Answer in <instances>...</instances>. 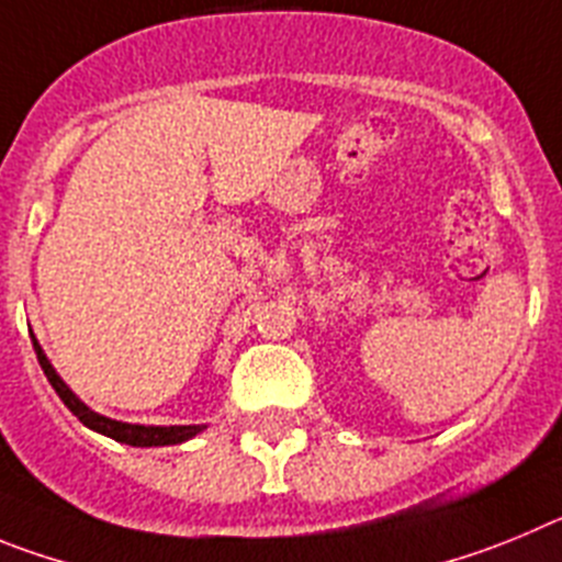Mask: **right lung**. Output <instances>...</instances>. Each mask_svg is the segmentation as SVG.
<instances>
[{
	"mask_svg": "<svg viewBox=\"0 0 562 562\" xmlns=\"http://www.w3.org/2000/svg\"><path fill=\"white\" fill-rule=\"evenodd\" d=\"M30 338H33V350H35V356H38V363H42L47 381L53 383V389L58 392V397L64 401V406H67L86 428H92V431L103 434V437L117 439V442H123V445H134V448L181 445V442H187V439H193L195 434H201L206 428V426H139V423H123V419H111V417H105V414H98L94 408L86 406L78 394H75L72 389L64 383V378L55 372V367L49 363V358L44 356L38 338H35L33 333H30Z\"/></svg>",
	"mask_w": 562,
	"mask_h": 562,
	"instance_id": "right-lung-1",
	"label": "right lung"
}]
</instances>
